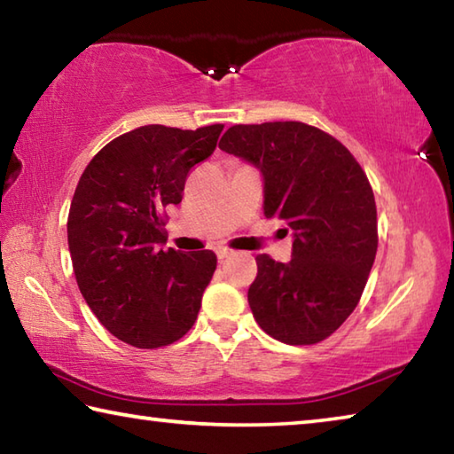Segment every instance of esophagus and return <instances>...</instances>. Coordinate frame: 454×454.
I'll return each instance as SVG.
<instances>
[{"label": "esophagus", "instance_id": "34e87169", "mask_svg": "<svg viewBox=\"0 0 454 454\" xmlns=\"http://www.w3.org/2000/svg\"><path fill=\"white\" fill-rule=\"evenodd\" d=\"M216 256H218V260H228V258L234 256V252L228 250V248H218L216 250Z\"/></svg>", "mask_w": 454, "mask_h": 454}]
</instances>
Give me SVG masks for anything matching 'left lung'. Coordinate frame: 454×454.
I'll use <instances>...</instances> for the list:
<instances>
[{
	"mask_svg": "<svg viewBox=\"0 0 454 454\" xmlns=\"http://www.w3.org/2000/svg\"><path fill=\"white\" fill-rule=\"evenodd\" d=\"M220 150L256 168L264 216L292 232V260L256 258L248 304L266 334L317 344L350 317L374 264L376 204L366 174L344 145L302 121L232 126Z\"/></svg>",
	"mask_w": 454,
	"mask_h": 454,
	"instance_id": "1",
	"label": "left lung"
}]
</instances>
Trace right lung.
Returning <instances> with one entry per match:
<instances>
[{"label": "right lung", "instance_id": "obj_1", "mask_svg": "<svg viewBox=\"0 0 454 454\" xmlns=\"http://www.w3.org/2000/svg\"><path fill=\"white\" fill-rule=\"evenodd\" d=\"M224 126L136 128L83 170L67 216V246L83 301L137 348L172 344L194 326L216 270L212 250L164 244V212L182 202L188 172L216 150Z\"/></svg>", "mask_w": 454, "mask_h": 454}]
</instances>
